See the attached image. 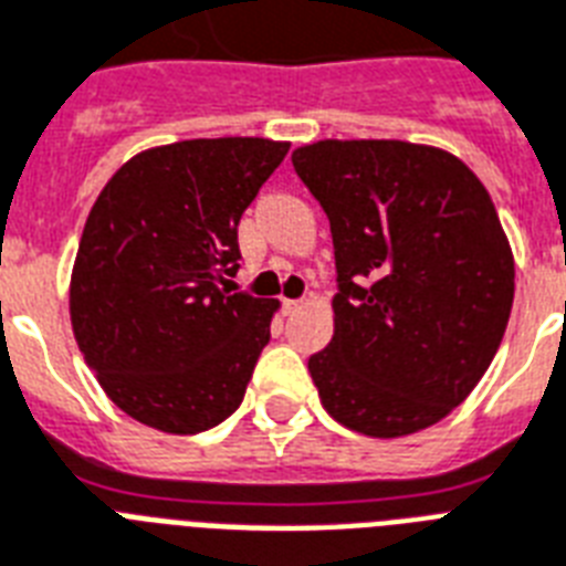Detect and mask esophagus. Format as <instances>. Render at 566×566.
Masks as SVG:
<instances>
[{
  "instance_id": "34e87169",
  "label": "esophagus",
  "mask_w": 566,
  "mask_h": 566,
  "mask_svg": "<svg viewBox=\"0 0 566 566\" xmlns=\"http://www.w3.org/2000/svg\"><path fill=\"white\" fill-rule=\"evenodd\" d=\"M301 306H304V301H292V297H286V301H283V310H286L289 315L301 310Z\"/></svg>"
}]
</instances>
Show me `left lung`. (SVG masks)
I'll return each mask as SVG.
<instances>
[{"label": "left lung", "instance_id": "left-lung-1", "mask_svg": "<svg viewBox=\"0 0 566 566\" xmlns=\"http://www.w3.org/2000/svg\"><path fill=\"white\" fill-rule=\"evenodd\" d=\"M336 248V329L310 356L329 418L400 438L447 418L503 342L514 256L482 180L444 148L318 139L292 151Z\"/></svg>", "mask_w": 566, "mask_h": 566}]
</instances>
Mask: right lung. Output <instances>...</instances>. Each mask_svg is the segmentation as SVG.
I'll return each mask as SVG.
<instances>
[{
  "label": "right lung",
  "mask_w": 566,
  "mask_h": 566,
  "mask_svg": "<svg viewBox=\"0 0 566 566\" xmlns=\"http://www.w3.org/2000/svg\"><path fill=\"white\" fill-rule=\"evenodd\" d=\"M289 143L184 139L122 166L81 233L70 318L113 403L196 436L239 409L277 301L230 292L237 228Z\"/></svg>",
  "instance_id": "1"
}]
</instances>
